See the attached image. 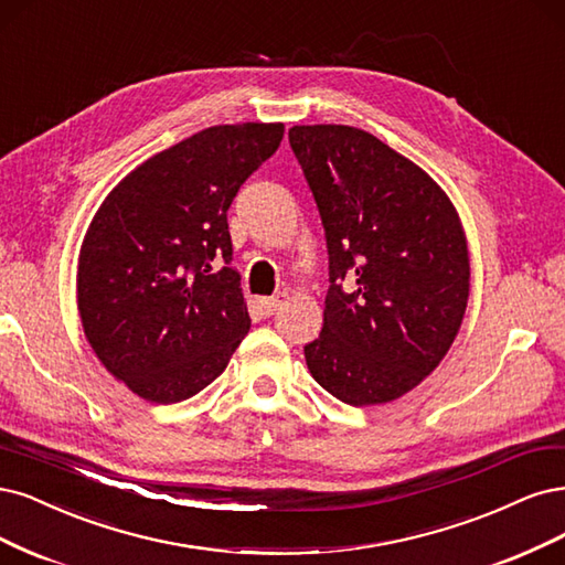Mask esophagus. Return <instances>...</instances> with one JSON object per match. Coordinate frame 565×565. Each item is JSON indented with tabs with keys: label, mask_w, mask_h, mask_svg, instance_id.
Masks as SVG:
<instances>
[{
	"label": "esophagus",
	"mask_w": 565,
	"mask_h": 565,
	"mask_svg": "<svg viewBox=\"0 0 565 565\" xmlns=\"http://www.w3.org/2000/svg\"><path fill=\"white\" fill-rule=\"evenodd\" d=\"M286 302H288V294H286V290H279L277 296L263 298V300H260V307H263V312L269 317V315H277Z\"/></svg>",
	"instance_id": "obj_1"
}]
</instances>
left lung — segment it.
Returning a JSON list of instances; mask_svg holds the SVG:
<instances>
[{
    "label": "left lung",
    "instance_id": "left-lung-1",
    "mask_svg": "<svg viewBox=\"0 0 565 565\" xmlns=\"http://www.w3.org/2000/svg\"><path fill=\"white\" fill-rule=\"evenodd\" d=\"M288 140L329 246L323 329L305 348L307 369L344 404H390L439 366L460 331V215L429 173L369 131L294 126Z\"/></svg>",
    "mask_w": 565,
    "mask_h": 565
}]
</instances>
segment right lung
<instances>
[{"label": "right lung", "instance_id": "add662e5", "mask_svg": "<svg viewBox=\"0 0 565 565\" xmlns=\"http://www.w3.org/2000/svg\"><path fill=\"white\" fill-rule=\"evenodd\" d=\"M281 138L279 121L211 126L142 161L90 221L77 265L84 335L145 402L202 392L248 333L227 209Z\"/></svg>", "mask_w": 565, "mask_h": 565}]
</instances>
